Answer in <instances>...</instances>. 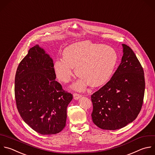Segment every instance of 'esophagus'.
Returning <instances> with one entry per match:
<instances>
[{"mask_svg": "<svg viewBox=\"0 0 155 155\" xmlns=\"http://www.w3.org/2000/svg\"><path fill=\"white\" fill-rule=\"evenodd\" d=\"M73 97H74V100H77L79 99L80 98H81V95H80V94H78L74 93V94H73Z\"/></svg>", "mask_w": 155, "mask_h": 155, "instance_id": "1", "label": "esophagus"}]
</instances>
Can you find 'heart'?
Here are the masks:
<instances>
[{
    "instance_id": "1",
    "label": "heart",
    "mask_w": 155,
    "mask_h": 155,
    "mask_svg": "<svg viewBox=\"0 0 155 155\" xmlns=\"http://www.w3.org/2000/svg\"><path fill=\"white\" fill-rule=\"evenodd\" d=\"M117 61L118 54L111 47L84 40L68 46L63 51V57L55 60L54 68L58 79L68 83L74 74L75 66L76 72L80 75L72 87L83 91L89 84L98 86L107 82Z\"/></svg>"
}]
</instances>
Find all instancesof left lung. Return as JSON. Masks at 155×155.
Returning a JSON list of instances; mask_svg holds the SVG:
<instances>
[{
	"label": "left lung",
	"instance_id": "obj_1",
	"mask_svg": "<svg viewBox=\"0 0 155 155\" xmlns=\"http://www.w3.org/2000/svg\"><path fill=\"white\" fill-rule=\"evenodd\" d=\"M121 63L111 80L91 95L92 119L100 128L115 130L131 123L143 104V68L132 49L122 44Z\"/></svg>",
	"mask_w": 155,
	"mask_h": 155
}]
</instances>
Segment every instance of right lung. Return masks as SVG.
I'll return each instance as SVG.
<instances>
[{
    "label": "right lung",
    "instance_id": "1",
    "mask_svg": "<svg viewBox=\"0 0 155 155\" xmlns=\"http://www.w3.org/2000/svg\"><path fill=\"white\" fill-rule=\"evenodd\" d=\"M55 78L53 60L38 44L30 48L16 73L15 94L19 114L43 135L63 130L67 107L73 98Z\"/></svg>",
    "mask_w": 155,
    "mask_h": 155
}]
</instances>
